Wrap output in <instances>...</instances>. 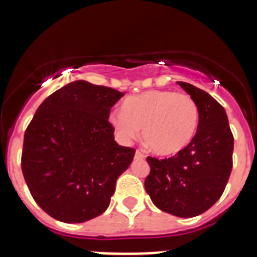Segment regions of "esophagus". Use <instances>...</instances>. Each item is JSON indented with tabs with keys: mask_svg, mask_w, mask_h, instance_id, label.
<instances>
[{
	"mask_svg": "<svg viewBox=\"0 0 257 257\" xmlns=\"http://www.w3.org/2000/svg\"><path fill=\"white\" fill-rule=\"evenodd\" d=\"M144 157H145V156H144V154H143L140 151H136V152H135V158H139V160H143Z\"/></svg>",
	"mask_w": 257,
	"mask_h": 257,
	"instance_id": "obj_1",
	"label": "esophagus"
}]
</instances>
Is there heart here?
<instances>
[{
  "label": "heart",
  "mask_w": 257,
  "mask_h": 257,
  "mask_svg": "<svg viewBox=\"0 0 257 257\" xmlns=\"http://www.w3.org/2000/svg\"><path fill=\"white\" fill-rule=\"evenodd\" d=\"M122 139H135L143 128L145 145L158 156H174L187 148L196 135L199 113L187 94L152 90L127 97L122 109L109 117Z\"/></svg>",
  "instance_id": "b5f03b06"
}]
</instances>
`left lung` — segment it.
Returning a JSON list of instances; mask_svg holds the SVG:
<instances>
[{"instance_id": "left-lung-1", "label": "left lung", "mask_w": 257, "mask_h": 257, "mask_svg": "<svg viewBox=\"0 0 257 257\" xmlns=\"http://www.w3.org/2000/svg\"><path fill=\"white\" fill-rule=\"evenodd\" d=\"M198 106L197 133L187 148L166 160L148 157L145 190L154 206L179 217L198 216L217 202L233 167L234 138L225 109L210 94L178 82Z\"/></svg>"}]
</instances>
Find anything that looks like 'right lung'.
Masks as SVG:
<instances>
[{
	"instance_id": "add662e5",
	"label": "right lung",
	"mask_w": 257,
	"mask_h": 257,
	"mask_svg": "<svg viewBox=\"0 0 257 257\" xmlns=\"http://www.w3.org/2000/svg\"><path fill=\"white\" fill-rule=\"evenodd\" d=\"M123 95L74 81L38 106L24 134L22 171L36 203L54 219L83 222L108 208L135 156L115 143L108 121Z\"/></svg>"
}]
</instances>
